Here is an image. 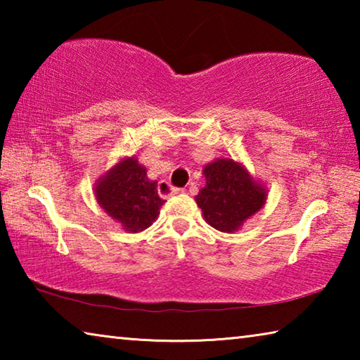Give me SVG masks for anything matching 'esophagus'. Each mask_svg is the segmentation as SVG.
Returning <instances> with one entry per match:
<instances>
[{
    "label": "esophagus",
    "instance_id": "obj_1",
    "mask_svg": "<svg viewBox=\"0 0 360 360\" xmlns=\"http://www.w3.org/2000/svg\"><path fill=\"white\" fill-rule=\"evenodd\" d=\"M179 192H181V188L172 186L168 181L158 182V193H160L163 198H168V197H172V195H176Z\"/></svg>",
    "mask_w": 360,
    "mask_h": 360
}]
</instances>
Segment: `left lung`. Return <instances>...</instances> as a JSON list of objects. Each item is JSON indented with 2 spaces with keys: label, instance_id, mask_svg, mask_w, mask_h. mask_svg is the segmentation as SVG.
<instances>
[{
  "label": "left lung",
  "instance_id": "8db88e82",
  "mask_svg": "<svg viewBox=\"0 0 360 360\" xmlns=\"http://www.w3.org/2000/svg\"><path fill=\"white\" fill-rule=\"evenodd\" d=\"M206 186L198 192L197 203L211 227L216 230H238L246 219L265 205V191L251 176L230 158H219L203 169Z\"/></svg>",
  "mask_w": 360,
  "mask_h": 360
}]
</instances>
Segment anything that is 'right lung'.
Segmentation results:
<instances>
[{"instance_id": "obj_1", "label": "right lung", "mask_w": 360, "mask_h": 360, "mask_svg": "<svg viewBox=\"0 0 360 360\" xmlns=\"http://www.w3.org/2000/svg\"><path fill=\"white\" fill-rule=\"evenodd\" d=\"M95 197L103 210L131 233L150 227L165 203L157 192V182L148 179L146 168L133 157L122 160L98 181Z\"/></svg>"}]
</instances>
